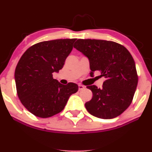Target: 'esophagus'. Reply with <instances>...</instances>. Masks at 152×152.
Listing matches in <instances>:
<instances>
[{"label":"esophagus","instance_id":"esophagus-1","mask_svg":"<svg viewBox=\"0 0 152 152\" xmlns=\"http://www.w3.org/2000/svg\"><path fill=\"white\" fill-rule=\"evenodd\" d=\"M85 87L83 86H82V85H78V91H81L83 89H84Z\"/></svg>","mask_w":152,"mask_h":152}]
</instances>
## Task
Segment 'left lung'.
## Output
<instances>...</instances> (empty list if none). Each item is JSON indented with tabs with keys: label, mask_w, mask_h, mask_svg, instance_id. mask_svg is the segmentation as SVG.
<instances>
[{
	"label": "left lung",
	"mask_w": 152,
	"mask_h": 152,
	"mask_svg": "<svg viewBox=\"0 0 152 152\" xmlns=\"http://www.w3.org/2000/svg\"><path fill=\"white\" fill-rule=\"evenodd\" d=\"M74 47L88 58L91 76L96 71L106 78L102 88L86 86L93 97L85 104L88 112L104 119L121 114L129 106L137 89L135 62L128 50L114 41L78 39Z\"/></svg>",
	"instance_id": "1"
}]
</instances>
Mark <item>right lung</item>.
Listing matches in <instances>:
<instances>
[{"instance_id": "add662e5", "label": "right lung", "mask_w": 152, "mask_h": 152, "mask_svg": "<svg viewBox=\"0 0 152 152\" xmlns=\"http://www.w3.org/2000/svg\"><path fill=\"white\" fill-rule=\"evenodd\" d=\"M76 38L43 41L23 54L15 71L17 94L20 102L35 116L48 118L65 107L71 94L78 91L74 83L63 85L53 78L64 65Z\"/></svg>"}]
</instances>
